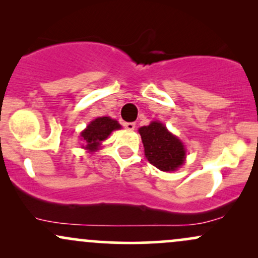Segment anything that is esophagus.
<instances>
[{"mask_svg": "<svg viewBox=\"0 0 258 258\" xmlns=\"http://www.w3.org/2000/svg\"><path fill=\"white\" fill-rule=\"evenodd\" d=\"M123 126H125V128L130 130V131H133V130L136 128V123L135 122H126V123H123Z\"/></svg>", "mask_w": 258, "mask_h": 258, "instance_id": "obj_1", "label": "esophagus"}]
</instances>
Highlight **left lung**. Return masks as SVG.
I'll use <instances>...</instances> for the list:
<instances>
[{"mask_svg":"<svg viewBox=\"0 0 258 258\" xmlns=\"http://www.w3.org/2000/svg\"><path fill=\"white\" fill-rule=\"evenodd\" d=\"M144 146V154L150 164L164 172L176 171L184 164L185 148L178 137L164 123L152 121L138 130Z\"/></svg>","mask_w":258,"mask_h":258,"instance_id":"8db88e82","label":"left lung"}]
</instances>
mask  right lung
<instances>
[{"label": "right lung", "mask_w": 258, "mask_h": 258, "mask_svg": "<svg viewBox=\"0 0 258 258\" xmlns=\"http://www.w3.org/2000/svg\"><path fill=\"white\" fill-rule=\"evenodd\" d=\"M120 128V123L111 117H97L91 121L88 126L81 132V139L85 142L84 148L90 152H96L99 149L102 142L105 141L112 131Z\"/></svg>", "instance_id": "obj_1"}]
</instances>
